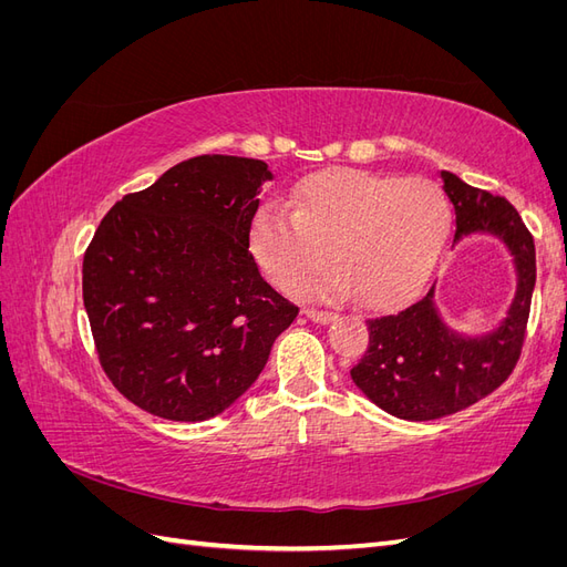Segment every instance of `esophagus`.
Masks as SVG:
<instances>
[{
	"label": "esophagus",
	"mask_w": 567,
	"mask_h": 567,
	"mask_svg": "<svg viewBox=\"0 0 567 567\" xmlns=\"http://www.w3.org/2000/svg\"><path fill=\"white\" fill-rule=\"evenodd\" d=\"M302 315H305L307 319L317 321V323H329V321L336 319L333 312H323V310H302Z\"/></svg>",
	"instance_id": "34e87169"
}]
</instances>
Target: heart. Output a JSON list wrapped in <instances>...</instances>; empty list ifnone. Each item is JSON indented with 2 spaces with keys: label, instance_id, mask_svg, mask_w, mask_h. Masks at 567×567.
<instances>
[{
  "label": "heart",
  "instance_id": "1",
  "mask_svg": "<svg viewBox=\"0 0 567 567\" xmlns=\"http://www.w3.org/2000/svg\"><path fill=\"white\" fill-rule=\"evenodd\" d=\"M452 227L450 203L427 179L329 169L302 179L293 213L257 208L248 246L265 277L295 284L330 252L337 267L293 286L296 296L348 300L373 310L402 305L431 277Z\"/></svg>",
  "mask_w": 567,
  "mask_h": 567
}]
</instances>
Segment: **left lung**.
Listing matches in <instances>:
<instances>
[{"instance_id": "8db88e82", "label": "left lung", "mask_w": 567, "mask_h": 567, "mask_svg": "<svg viewBox=\"0 0 567 567\" xmlns=\"http://www.w3.org/2000/svg\"><path fill=\"white\" fill-rule=\"evenodd\" d=\"M440 177L456 215L454 248L475 234L499 238L513 257L516 293L506 317L475 336L444 321L435 286L406 310L367 321L369 348L350 375L375 406L404 421L456 414L508 379L520 357L537 279L535 241L518 210L506 198L475 188L447 169Z\"/></svg>"}]
</instances>
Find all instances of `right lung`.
<instances>
[{
	"label": "right lung",
	"instance_id": "obj_1",
	"mask_svg": "<svg viewBox=\"0 0 567 567\" xmlns=\"http://www.w3.org/2000/svg\"><path fill=\"white\" fill-rule=\"evenodd\" d=\"M267 163L196 156L117 200L82 262L101 367L130 402L205 421L257 381L298 317L248 250Z\"/></svg>",
	"mask_w": 567,
	"mask_h": 567
}]
</instances>
